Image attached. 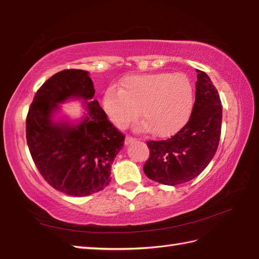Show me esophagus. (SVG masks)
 I'll list each match as a JSON object with an SVG mask.
<instances>
[{
    "mask_svg": "<svg viewBox=\"0 0 259 259\" xmlns=\"http://www.w3.org/2000/svg\"><path fill=\"white\" fill-rule=\"evenodd\" d=\"M135 141H136L135 137L127 135V136H126V139H125V144L128 145V144H131V143H133V142H135Z\"/></svg>",
    "mask_w": 259,
    "mask_h": 259,
    "instance_id": "1",
    "label": "esophagus"
}]
</instances>
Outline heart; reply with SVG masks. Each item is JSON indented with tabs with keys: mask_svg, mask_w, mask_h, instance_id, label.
<instances>
[{
	"mask_svg": "<svg viewBox=\"0 0 259 259\" xmlns=\"http://www.w3.org/2000/svg\"><path fill=\"white\" fill-rule=\"evenodd\" d=\"M193 99V86L186 75L154 72L126 77L120 88L110 86L105 93L104 107L118 127L133 122L140 108L142 128L164 137L188 122Z\"/></svg>",
	"mask_w": 259,
	"mask_h": 259,
	"instance_id": "1",
	"label": "heart"
}]
</instances>
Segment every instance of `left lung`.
Wrapping results in <instances>:
<instances>
[{
    "label": "left lung",
    "mask_w": 259,
    "mask_h": 259,
    "mask_svg": "<svg viewBox=\"0 0 259 259\" xmlns=\"http://www.w3.org/2000/svg\"><path fill=\"white\" fill-rule=\"evenodd\" d=\"M196 102L188 123L170 139L149 141L150 157L143 166L151 180L177 186L198 177L218 149L223 106L207 73L197 69Z\"/></svg>",
    "instance_id": "8db88e82"
}]
</instances>
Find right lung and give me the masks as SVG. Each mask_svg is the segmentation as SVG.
<instances>
[{"label": "right lung", "mask_w": 259, "mask_h": 259, "mask_svg": "<svg viewBox=\"0 0 259 259\" xmlns=\"http://www.w3.org/2000/svg\"><path fill=\"white\" fill-rule=\"evenodd\" d=\"M94 95L87 71L62 70L39 88L26 115V143L36 168L68 196L86 197L106 188L110 166L124 145L125 135L109 122ZM69 98L83 99L89 115L75 126L55 123L52 115Z\"/></svg>", "instance_id": "add662e5"}]
</instances>
